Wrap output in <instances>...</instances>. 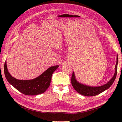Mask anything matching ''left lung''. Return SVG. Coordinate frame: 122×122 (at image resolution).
<instances>
[{
    "mask_svg": "<svg viewBox=\"0 0 122 122\" xmlns=\"http://www.w3.org/2000/svg\"><path fill=\"white\" fill-rule=\"evenodd\" d=\"M117 64L118 57L117 55V62L115 66V72H114V75L107 83L103 85V86H91L80 83L76 80L75 74L73 72L71 78V83L72 86L79 94L85 96H94L100 94L103 92L107 90L113 83L117 74Z\"/></svg>",
    "mask_w": 122,
    "mask_h": 122,
    "instance_id": "8db88e82",
    "label": "left lung"
}]
</instances>
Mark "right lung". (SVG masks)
Segmentation results:
<instances>
[{
    "label": "right lung",
    "instance_id": "obj_1",
    "mask_svg": "<svg viewBox=\"0 0 122 122\" xmlns=\"http://www.w3.org/2000/svg\"><path fill=\"white\" fill-rule=\"evenodd\" d=\"M59 67L58 65L50 67L36 78L30 80H19L10 74L7 68L6 61L4 66L5 75L8 82L21 93L34 96L42 94L49 87L53 73Z\"/></svg>",
    "mask_w": 122,
    "mask_h": 122
}]
</instances>
